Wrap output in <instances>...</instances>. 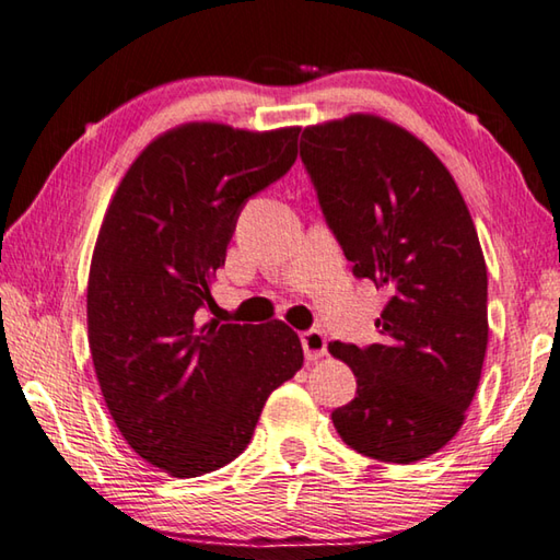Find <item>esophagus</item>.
<instances>
[{"label": "esophagus", "mask_w": 560, "mask_h": 560, "mask_svg": "<svg viewBox=\"0 0 560 560\" xmlns=\"http://www.w3.org/2000/svg\"><path fill=\"white\" fill-rule=\"evenodd\" d=\"M302 349H305V359L310 364L312 361H319L327 354V337L319 329H310L302 335Z\"/></svg>", "instance_id": "obj_1"}]
</instances>
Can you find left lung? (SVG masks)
<instances>
[{
  "instance_id": "left-lung-1",
  "label": "left lung",
  "mask_w": 560,
  "mask_h": 560,
  "mask_svg": "<svg viewBox=\"0 0 560 560\" xmlns=\"http://www.w3.org/2000/svg\"><path fill=\"white\" fill-rule=\"evenodd\" d=\"M300 156L357 278L388 290L381 345L331 341L357 398L337 433L378 463L410 465L457 435L487 351V265L453 174L406 127L371 113L302 130Z\"/></svg>"
}]
</instances>
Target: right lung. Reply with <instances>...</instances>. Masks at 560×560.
Segmentation results:
<instances>
[{
  "instance_id": "add662e5",
  "label": "right lung",
  "mask_w": 560,
  "mask_h": 560,
  "mask_svg": "<svg viewBox=\"0 0 560 560\" xmlns=\"http://www.w3.org/2000/svg\"><path fill=\"white\" fill-rule=\"evenodd\" d=\"M298 135L184 122L144 147L107 203L88 275V345L120 435L172 477L238 457L265 400L305 361L280 319H196L213 302L243 203L295 164Z\"/></svg>"
}]
</instances>
